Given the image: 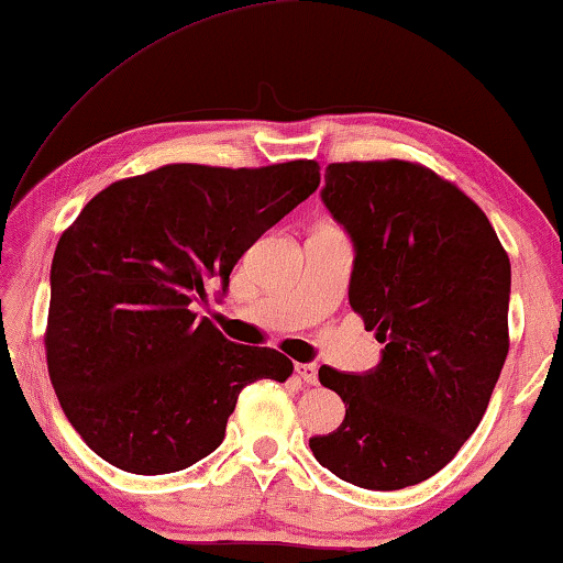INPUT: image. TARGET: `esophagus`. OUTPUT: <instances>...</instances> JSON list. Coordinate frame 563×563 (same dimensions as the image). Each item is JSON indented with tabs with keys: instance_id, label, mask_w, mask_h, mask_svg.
<instances>
[{
	"instance_id": "esophagus-1",
	"label": "esophagus",
	"mask_w": 563,
	"mask_h": 563,
	"mask_svg": "<svg viewBox=\"0 0 563 563\" xmlns=\"http://www.w3.org/2000/svg\"><path fill=\"white\" fill-rule=\"evenodd\" d=\"M297 374L305 384H318V364H297Z\"/></svg>"
}]
</instances>
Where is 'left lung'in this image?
<instances>
[{
	"instance_id": "8db88e82",
	"label": "left lung",
	"mask_w": 563,
	"mask_h": 563,
	"mask_svg": "<svg viewBox=\"0 0 563 563\" xmlns=\"http://www.w3.org/2000/svg\"><path fill=\"white\" fill-rule=\"evenodd\" d=\"M320 195L356 251L349 302L384 349L366 374L320 366L345 418L310 449L356 487H412L487 412L510 349V258L479 205L420 164H330Z\"/></svg>"
}]
</instances>
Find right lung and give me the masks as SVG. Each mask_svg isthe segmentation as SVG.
<instances>
[{"label":"right lung","mask_w":563,"mask_h":563,"mask_svg":"<svg viewBox=\"0 0 563 563\" xmlns=\"http://www.w3.org/2000/svg\"><path fill=\"white\" fill-rule=\"evenodd\" d=\"M314 161L168 164L99 191L51 266L45 356L68 422L130 474L181 472L225 438L238 395L287 382L284 353L228 341L191 302L318 189Z\"/></svg>","instance_id":"obj_1"}]
</instances>
